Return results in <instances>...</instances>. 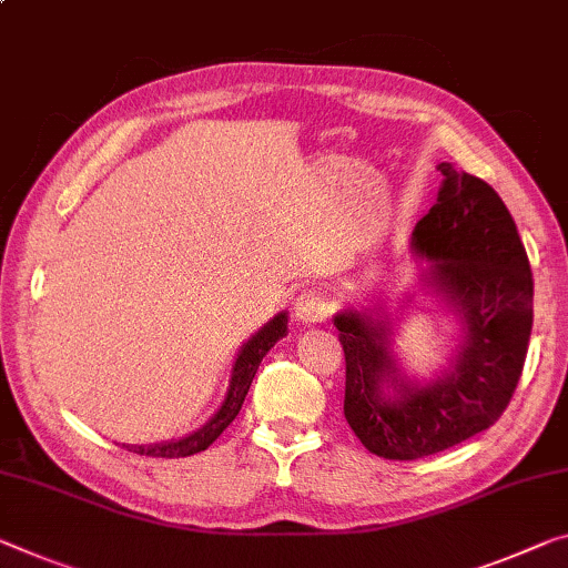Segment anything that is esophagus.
Listing matches in <instances>:
<instances>
[{"instance_id": "esophagus-1", "label": "esophagus", "mask_w": 568, "mask_h": 568, "mask_svg": "<svg viewBox=\"0 0 568 568\" xmlns=\"http://www.w3.org/2000/svg\"><path fill=\"white\" fill-rule=\"evenodd\" d=\"M295 318H298L303 326H311V323H323L328 318V293L326 287L321 285H308L295 295L293 303Z\"/></svg>"}]
</instances>
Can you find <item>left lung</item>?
Masks as SVG:
<instances>
[{
	"instance_id": "8db88e82",
	"label": "left lung",
	"mask_w": 568,
	"mask_h": 568,
	"mask_svg": "<svg viewBox=\"0 0 568 568\" xmlns=\"http://www.w3.org/2000/svg\"><path fill=\"white\" fill-rule=\"evenodd\" d=\"M437 169V204L414 227L412 250L427 260L425 291L460 321L449 368L427 384L409 379L382 305L333 316L346 356V422L386 460L443 453L495 425L516 392L534 326V277L508 206L483 179L447 161Z\"/></svg>"
}]
</instances>
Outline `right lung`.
Masks as SVG:
<instances>
[{
  "label": "right lung",
  "mask_w": 568,
  "mask_h": 568,
  "mask_svg": "<svg viewBox=\"0 0 568 568\" xmlns=\"http://www.w3.org/2000/svg\"><path fill=\"white\" fill-rule=\"evenodd\" d=\"M287 333V313H277L273 321H267L263 328H260L255 336H252L247 344H242L240 354L235 358V366H232V376H230V386L227 394H224L222 407L214 412V417L202 425L192 435H186L182 439H171V443H159V445H123L133 449L139 455H149V457H189L202 453V449L210 447L214 439H217L232 419L237 417L242 409V402L247 397V389L252 379H255V372L263 356L273 348L277 341H281Z\"/></svg>",
  "instance_id": "add662e5"
}]
</instances>
